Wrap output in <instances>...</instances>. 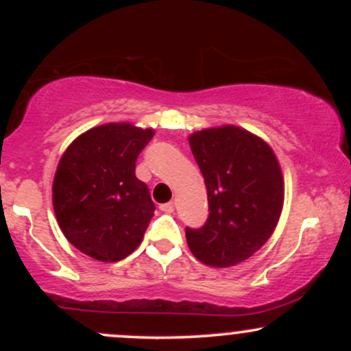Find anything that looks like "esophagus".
<instances>
[{"label":"esophagus","mask_w":351,"mask_h":351,"mask_svg":"<svg viewBox=\"0 0 351 351\" xmlns=\"http://www.w3.org/2000/svg\"><path fill=\"white\" fill-rule=\"evenodd\" d=\"M160 209H162L163 213H168V215H170V213L175 211V203H173V201H170V203L160 204Z\"/></svg>","instance_id":"34e87169"}]
</instances>
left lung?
Segmentation results:
<instances>
[{"label": "left lung", "instance_id": "1", "mask_svg": "<svg viewBox=\"0 0 351 351\" xmlns=\"http://www.w3.org/2000/svg\"><path fill=\"white\" fill-rule=\"evenodd\" d=\"M208 189L209 217L186 229L189 251L211 267L249 259L272 236L284 208V176L271 145L237 125L188 136Z\"/></svg>", "mask_w": 351, "mask_h": 351}]
</instances>
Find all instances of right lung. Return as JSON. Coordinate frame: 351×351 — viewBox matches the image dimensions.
Segmentation results:
<instances>
[{
    "label": "right lung",
    "instance_id": "right-lung-1",
    "mask_svg": "<svg viewBox=\"0 0 351 351\" xmlns=\"http://www.w3.org/2000/svg\"><path fill=\"white\" fill-rule=\"evenodd\" d=\"M153 128L108 122L66 148L52 181V206L66 239L100 263H117L142 243L155 211L135 162Z\"/></svg>",
    "mask_w": 351,
    "mask_h": 351
}]
</instances>
